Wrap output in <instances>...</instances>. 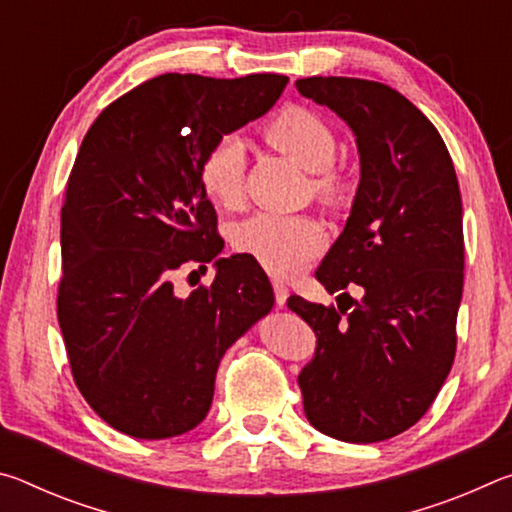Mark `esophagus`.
<instances>
[{"label": "esophagus", "instance_id": "obj_1", "mask_svg": "<svg viewBox=\"0 0 512 512\" xmlns=\"http://www.w3.org/2000/svg\"><path fill=\"white\" fill-rule=\"evenodd\" d=\"M273 291H275V305H277V307L287 305V298H289L287 284L280 282V280H273Z\"/></svg>", "mask_w": 512, "mask_h": 512}]
</instances>
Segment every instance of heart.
Here are the masks:
<instances>
[{"instance_id":"b5f03b06","label":"heart","mask_w":512,"mask_h":512,"mask_svg":"<svg viewBox=\"0 0 512 512\" xmlns=\"http://www.w3.org/2000/svg\"><path fill=\"white\" fill-rule=\"evenodd\" d=\"M264 137L277 151L289 155L302 169L316 173V189L323 196L341 194V180L332 171L336 137L316 112L291 106L268 121ZM246 146L237 135H223L205 153L198 180L214 205L235 210L244 201ZM323 228L309 216L257 212L232 228V246L275 277L298 275L320 248Z\"/></svg>"}]
</instances>
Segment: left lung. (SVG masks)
I'll return each mask as SVG.
<instances>
[{"mask_svg": "<svg viewBox=\"0 0 512 512\" xmlns=\"http://www.w3.org/2000/svg\"><path fill=\"white\" fill-rule=\"evenodd\" d=\"M296 88L350 126L361 164L348 221L316 271L327 293L357 284L361 300L341 293L345 309L287 300L318 339L298 377L302 404L325 436L379 443L413 427L452 370L461 192L443 137L397 90L348 76H311Z\"/></svg>", "mask_w": 512, "mask_h": 512, "instance_id": "1", "label": "left lung"}]
</instances>
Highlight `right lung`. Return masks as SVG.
Masks as SVG:
<instances>
[{
    "label": "right lung",
    "instance_id": "add662e5",
    "mask_svg": "<svg viewBox=\"0 0 512 512\" xmlns=\"http://www.w3.org/2000/svg\"><path fill=\"white\" fill-rule=\"evenodd\" d=\"M287 83L162 74L112 101L83 137L60 210L58 323L85 402L126 436L164 440L198 427L225 350L273 309L257 262L219 257L198 169ZM192 261H214L217 275L183 299L172 277Z\"/></svg>",
    "mask_w": 512,
    "mask_h": 512
}]
</instances>
